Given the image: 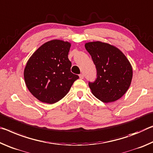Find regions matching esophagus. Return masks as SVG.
<instances>
[{
    "mask_svg": "<svg viewBox=\"0 0 153 153\" xmlns=\"http://www.w3.org/2000/svg\"><path fill=\"white\" fill-rule=\"evenodd\" d=\"M79 78L81 79H84V74H79Z\"/></svg>",
    "mask_w": 153,
    "mask_h": 153,
    "instance_id": "34e87169",
    "label": "esophagus"
}]
</instances>
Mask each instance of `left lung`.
Instances as JSON below:
<instances>
[{
	"label": "left lung",
	"mask_w": 153,
	"mask_h": 153,
	"mask_svg": "<svg viewBox=\"0 0 153 153\" xmlns=\"http://www.w3.org/2000/svg\"><path fill=\"white\" fill-rule=\"evenodd\" d=\"M97 70V79L89 82L92 94L104 103L114 102L126 93L131 85L133 70L126 56L118 48L106 42L85 45Z\"/></svg>",
	"instance_id": "left-lung-1"
}]
</instances>
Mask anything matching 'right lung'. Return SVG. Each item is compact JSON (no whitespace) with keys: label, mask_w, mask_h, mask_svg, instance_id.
Wrapping results in <instances>:
<instances>
[{"label":"right lung","mask_w":153,"mask_h":153,"mask_svg":"<svg viewBox=\"0 0 153 153\" xmlns=\"http://www.w3.org/2000/svg\"><path fill=\"white\" fill-rule=\"evenodd\" d=\"M71 46L69 42L52 40L42 45L27 62L25 82L39 101L51 104L59 101L79 78L71 72L68 57Z\"/></svg>","instance_id":"right-lung-1"}]
</instances>
